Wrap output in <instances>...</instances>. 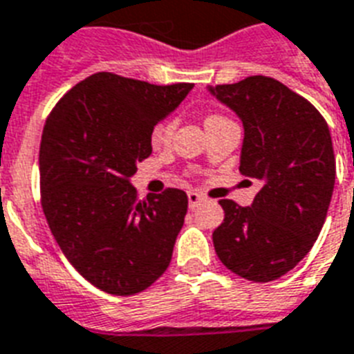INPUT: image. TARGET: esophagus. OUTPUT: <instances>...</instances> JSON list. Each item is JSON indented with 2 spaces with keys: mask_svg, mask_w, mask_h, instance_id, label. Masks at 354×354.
I'll use <instances>...</instances> for the list:
<instances>
[{
  "mask_svg": "<svg viewBox=\"0 0 354 354\" xmlns=\"http://www.w3.org/2000/svg\"><path fill=\"white\" fill-rule=\"evenodd\" d=\"M187 200H189V207H191V209H194V207H198L200 202H202L204 198H202V194L194 193V191H189Z\"/></svg>",
  "mask_w": 354,
  "mask_h": 354,
  "instance_id": "1",
  "label": "esophagus"
}]
</instances>
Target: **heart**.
<instances>
[{
	"label": "heart",
	"instance_id": "obj_1",
	"mask_svg": "<svg viewBox=\"0 0 354 354\" xmlns=\"http://www.w3.org/2000/svg\"><path fill=\"white\" fill-rule=\"evenodd\" d=\"M209 119H221V118H218V115H211ZM209 119H207V121H209ZM172 128H174V119L172 118L165 119V121H161L160 124H158V127L152 130V136H150V138H152V143L154 145L167 143V141H169V138H171Z\"/></svg>",
	"mask_w": 354,
	"mask_h": 354
}]
</instances>
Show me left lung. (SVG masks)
<instances>
[{"mask_svg": "<svg viewBox=\"0 0 354 354\" xmlns=\"http://www.w3.org/2000/svg\"><path fill=\"white\" fill-rule=\"evenodd\" d=\"M211 93L244 124L242 176L261 182L252 207L221 200L215 252L233 274L268 283L290 272L324 227L336 161L324 115L283 82L253 75Z\"/></svg>", "mask_w": 354, "mask_h": 354, "instance_id": "1", "label": "left lung"}]
</instances>
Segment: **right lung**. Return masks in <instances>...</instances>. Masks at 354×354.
<instances>
[{"instance_id": "add662e5", "label": "right lung", "mask_w": 354, "mask_h": 354, "mask_svg": "<svg viewBox=\"0 0 354 354\" xmlns=\"http://www.w3.org/2000/svg\"><path fill=\"white\" fill-rule=\"evenodd\" d=\"M191 88L102 71L75 84L47 115L41 209L66 259L102 292H143L171 263L187 194L169 187L139 200L128 178L152 154L156 124Z\"/></svg>"}]
</instances>
